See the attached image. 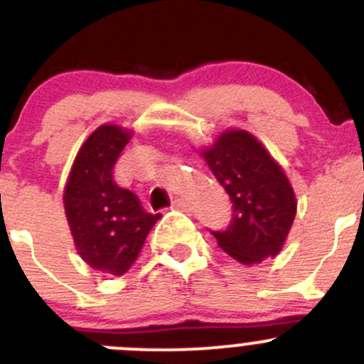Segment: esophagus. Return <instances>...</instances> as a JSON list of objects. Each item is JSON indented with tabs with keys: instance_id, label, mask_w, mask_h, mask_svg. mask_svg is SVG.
Wrapping results in <instances>:
<instances>
[{
	"instance_id": "esophagus-1",
	"label": "esophagus",
	"mask_w": 364,
	"mask_h": 364,
	"mask_svg": "<svg viewBox=\"0 0 364 364\" xmlns=\"http://www.w3.org/2000/svg\"><path fill=\"white\" fill-rule=\"evenodd\" d=\"M173 208H177V210H189V201L182 200V198H175Z\"/></svg>"
}]
</instances>
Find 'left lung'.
<instances>
[{"mask_svg": "<svg viewBox=\"0 0 364 364\" xmlns=\"http://www.w3.org/2000/svg\"><path fill=\"white\" fill-rule=\"evenodd\" d=\"M201 156L233 203L226 231H212L220 249L242 264L282 250L296 217V194L286 171L245 129H226Z\"/></svg>", "mask_w": 364, "mask_h": 364, "instance_id": "1", "label": "left lung"}]
</instances>
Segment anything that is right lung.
<instances>
[{
    "instance_id": "obj_1",
    "label": "right lung",
    "mask_w": 364,
    "mask_h": 364,
    "mask_svg": "<svg viewBox=\"0 0 364 364\" xmlns=\"http://www.w3.org/2000/svg\"><path fill=\"white\" fill-rule=\"evenodd\" d=\"M133 131L103 124L78 149L63 194L78 256L92 269L121 277L133 266L161 213H147L114 182V166Z\"/></svg>"
}]
</instances>
